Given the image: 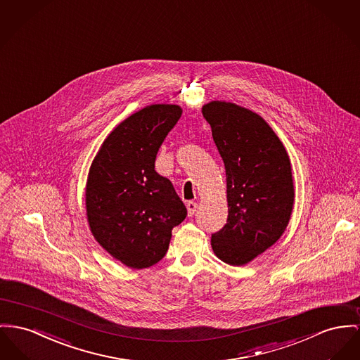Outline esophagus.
I'll return each instance as SVG.
<instances>
[{"instance_id":"34e87169","label":"esophagus","mask_w":360,"mask_h":360,"mask_svg":"<svg viewBox=\"0 0 360 360\" xmlns=\"http://www.w3.org/2000/svg\"><path fill=\"white\" fill-rule=\"evenodd\" d=\"M196 207H198V205L195 203V202H187V210H188V216L192 217L195 214V212H196Z\"/></svg>"}]
</instances>
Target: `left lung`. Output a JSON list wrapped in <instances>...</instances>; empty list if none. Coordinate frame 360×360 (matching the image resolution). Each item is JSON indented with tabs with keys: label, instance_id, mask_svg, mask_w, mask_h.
<instances>
[{
	"label": "left lung",
	"instance_id": "1",
	"mask_svg": "<svg viewBox=\"0 0 360 360\" xmlns=\"http://www.w3.org/2000/svg\"><path fill=\"white\" fill-rule=\"evenodd\" d=\"M226 173L228 218L212 235L225 264L241 266L281 238L293 207V181L284 144L257 113L229 102L202 108Z\"/></svg>",
	"mask_w": 360,
	"mask_h": 360
}]
</instances>
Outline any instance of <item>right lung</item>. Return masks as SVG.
Here are the masks:
<instances>
[{
    "mask_svg": "<svg viewBox=\"0 0 360 360\" xmlns=\"http://www.w3.org/2000/svg\"><path fill=\"white\" fill-rule=\"evenodd\" d=\"M181 117L177 105H151L122 121L106 138L89 173L86 206L96 241L132 269L160 262L172 229L187 217L155 158Z\"/></svg>",
    "mask_w": 360,
    "mask_h": 360,
    "instance_id": "add662e5",
    "label": "right lung"
}]
</instances>
